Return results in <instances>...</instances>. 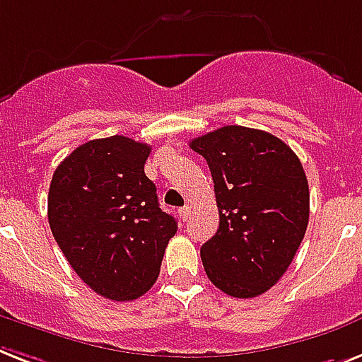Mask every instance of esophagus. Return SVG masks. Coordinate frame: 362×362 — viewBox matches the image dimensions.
<instances>
[{
    "instance_id": "obj_1",
    "label": "esophagus",
    "mask_w": 362,
    "mask_h": 362,
    "mask_svg": "<svg viewBox=\"0 0 362 362\" xmlns=\"http://www.w3.org/2000/svg\"><path fill=\"white\" fill-rule=\"evenodd\" d=\"M179 215H181V218H183L185 222L189 221V218H190V207H183V209H179Z\"/></svg>"
}]
</instances>
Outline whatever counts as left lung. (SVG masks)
Instances as JSON below:
<instances>
[{"mask_svg": "<svg viewBox=\"0 0 362 362\" xmlns=\"http://www.w3.org/2000/svg\"><path fill=\"white\" fill-rule=\"evenodd\" d=\"M190 147L209 164L221 216L199 250L205 273L228 296H262L288 271L308 226L303 164L280 138L239 125L194 138Z\"/></svg>", "mask_w": 362, "mask_h": 362, "instance_id": "left-lung-1", "label": "left lung"}]
</instances>
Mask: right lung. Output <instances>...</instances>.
I'll list each match as a JSON object with an SVG mask.
<instances>
[{
  "mask_svg": "<svg viewBox=\"0 0 362 362\" xmlns=\"http://www.w3.org/2000/svg\"><path fill=\"white\" fill-rule=\"evenodd\" d=\"M147 144L110 136L76 147L54 172L48 222L74 273L99 296L132 300L160 273L177 221L144 172Z\"/></svg>",
  "mask_w": 362,
  "mask_h": 362,
  "instance_id": "1",
  "label": "right lung"
}]
</instances>
